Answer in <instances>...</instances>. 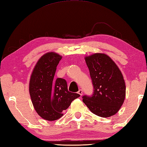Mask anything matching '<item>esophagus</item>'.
Instances as JSON below:
<instances>
[{"label": "esophagus", "instance_id": "esophagus-1", "mask_svg": "<svg viewBox=\"0 0 147 147\" xmlns=\"http://www.w3.org/2000/svg\"><path fill=\"white\" fill-rule=\"evenodd\" d=\"M78 93L80 95L82 96V90H79V91H78Z\"/></svg>", "mask_w": 147, "mask_h": 147}]
</instances>
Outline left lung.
<instances>
[{"instance_id":"8db88e82","label":"left lung","mask_w":147,"mask_h":147,"mask_svg":"<svg viewBox=\"0 0 147 147\" xmlns=\"http://www.w3.org/2000/svg\"><path fill=\"white\" fill-rule=\"evenodd\" d=\"M93 86L91 96L82 101L93 114L107 118L115 115L125 97V83L121 71L111 57L96 53L85 57Z\"/></svg>"}]
</instances>
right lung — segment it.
<instances>
[{"label": "right lung", "instance_id": "obj_1", "mask_svg": "<svg viewBox=\"0 0 147 147\" xmlns=\"http://www.w3.org/2000/svg\"><path fill=\"white\" fill-rule=\"evenodd\" d=\"M62 56L48 52L38 61L29 82V93L36 111L44 120L54 121L63 115L78 93L68 91L66 80L54 79L56 67Z\"/></svg>", "mask_w": 147, "mask_h": 147}]
</instances>
